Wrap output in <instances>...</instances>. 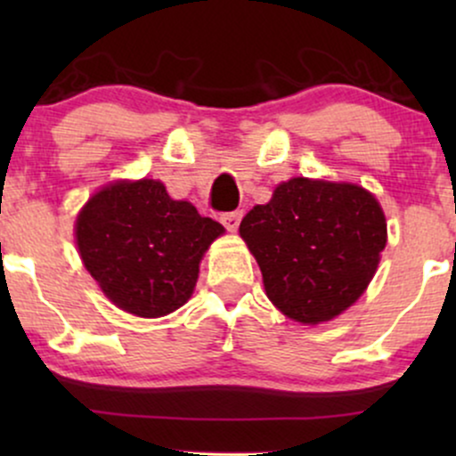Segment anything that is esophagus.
<instances>
[{"mask_svg": "<svg viewBox=\"0 0 456 456\" xmlns=\"http://www.w3.org/2000/svg\"><path fill=\"white\" fill-rule=\"evenodd\" d=\"M240 221H242V212L235 210V212H227L221 216V223L227 227V232H235L240 227Z\"/></svg>", "mask_w": 456, "mask_h": 456, "instance_id": "obj_1", "label": "esophagus"}]
</instances>
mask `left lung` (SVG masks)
Listing matches in <instances>:
<instances>
[{"instance_id": "8db88e82", "label": "left lung", "mask_w": 456, "mask_h": 456, "mask_svg": "<svg viewBox=\"0 0 456 456\" xmlns=\"http://www.w3.org/2000/svg\"><path fill=\"white\" fill-rule=\"evenodd\" d=\"M240 235L274 306L313 326L362 296L386 246V218L364 188L294 177L246 214Z\"/></svg>"}]
</instances>
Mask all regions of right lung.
<instances>
[{
	"label": "right lung",
	"mask_w": 456,
	"mask_h": 456,
	"mask_svg": "<svg viewBox=\"0 0 456 456\" xmlns=\"http://www.w3.org/2000/svg\"><path fill=\"white\" fill-rule=\"evenodd\" d=\"M223 232L192 203L174 201L160 182H115L78 214L77 246L115 306L162 317L186 305L199 261Z\"/></svg>",
	"instance_id": "add662e5"
}]
</instances>
